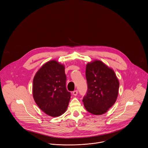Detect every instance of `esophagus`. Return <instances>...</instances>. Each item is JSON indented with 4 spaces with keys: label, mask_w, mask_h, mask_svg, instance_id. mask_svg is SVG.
Instances as JSON below:
<instances>
[{
    "label": "esophagus",
    "mask_w": 148,
    "mask_h": 148,
    "mask_svg": "<svg viewBox=\"0 0 148 148\" xmlns=\"http://www.w3.org/2000/svg\"><path fill=\"white\" fill-rule=\"evenodd\" d=\"M73 95H74V96H77V95L78 94V91L77 90H74L73 92Z\"/></svg>",
    "instance_id": "1"
}]
</instances>
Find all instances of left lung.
Here are the masks:
<instances>
[{
    "label": "left lung",
    "mask_w": 148,
    "mask_h": 148,
    "mask_svg": "<svg viewBox=\"0 0 148 148\" xmlns=\"http://www.w3.org/2000/svg\"><path fill=\"white\" fill-rule=\"evenodd\" d=\"M85 75L88 90L83 100L85 108L93 114L101 115L117 100L119 80L112 68L97 60L86 64Z\"/></svg>",
    "instance_id": "8db88e82"
}]
</instances>
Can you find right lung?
<instances>
[{
  "label": "right lung",
  "mask_w": 148,
  "mask_h": 148,
  "mask_svg": "<svg viewBox=\"0 0 148 148\" xmlns=\"http://www.w3.org/2000/svg\"><path fill=\"white\" fill-rule=\"evenodd\" d=\"M65 66L56 60L44 64L33 80V97L45 114L56 117L66 111L71 93L66 88Z\"/></svg>",
  "instance_id": "right-lung-1"
}]
</instances>
